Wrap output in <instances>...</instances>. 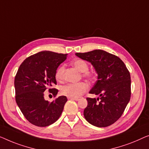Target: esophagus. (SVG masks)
Returning <instances> with one entry per match:
<instances>
[{
  "mask_svg": "<svg viewBox=\"0 0 149 149\" xmlns=\"http://www.w3.org/2000/svg\"><path fill=\"white\" fill-rule=\"evenodd\" d=\"M69 99H71V100H79V98H69Z\"/></svg>",
  "mask_w": 149,
  "mask_h": 149,
  "instance_id": "obj_1",
  "label": "esophagus"
}]
</instances>
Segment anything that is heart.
Returning <instances> with one entry per match:
<instances>
[{
    "label": "heart",
    "mask_w": 149,
    "mask_h": 149,
    "mask_svg": "<svg viewBox=\"0 0 149 149\" xmlns=\"http://www.w3.org/2000/svg\"><path fill=\"white\" fill-rule=\"evenodd\" d=\"M73 65L79 72L84 73V77H87L90 79H93L95 78V75L91 72H87L88 70V65L85 61L81 59L75 60L73 62ZM64 70V65H61L56 70L55 77L58 81H61L63 78ZM88 89V84L84 81L79 83H70L61 86V93L69 98H78L83 93H84Z\"/></svg>",
    "instance_id": "obj_1"
}]
</instances>
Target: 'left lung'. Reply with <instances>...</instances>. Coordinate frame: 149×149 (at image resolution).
Here are the masks:
<instances>
[{"mask_svg": "<svg viewBox=\"0 0 149 149\" xmlns=\"http://www.w3.org/2000/svg\"><path fill=\"white\" fill-rule=\"evenodd\" d=\"M75 55L91 63L98 75L97 80L89 91L99 96L87 98L84 111L86 120L96 127H107L121 116L131 96L130 74L124 63L114 54L102 50Z\"/></svg>", "mask_w": 149, "mask_h": 149, "instance_id": "obj_1", "label": "left lung"}]
</instances>
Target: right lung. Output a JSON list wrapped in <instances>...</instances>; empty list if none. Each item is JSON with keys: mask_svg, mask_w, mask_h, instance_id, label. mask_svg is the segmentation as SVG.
Segmentation results:
<instances>
[{"mask_svg": "<svg viewBox=\"0 0 149 149\" xmlns=\"http://www.w3.org/2000/svg\"><path fill=\"white\" fill-rule=\"evenodd\" d=\"M68 54L42 51L26 58L15 77V100L19 108L29 122L39 127L53 124L59 118L68 100L61 96L55 100L45 99V92L56 96L58 90L51 88L56 84L55 74Z\"/></svg>", "mask_w": 149, "mask_h": 149, "instance_id": "obj_1", "label": "right lung"}]
</instances>
